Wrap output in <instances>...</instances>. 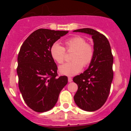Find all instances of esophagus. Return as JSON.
<instances>
[{
    "label": "esophagus",
    "mask_w": 131,
    "mask_h": 131,
    "mask_svg": "<svg viewBox=\"0 0 131 131\" xmlns=\"http://www.w3.org/2000/svg\"><path fill=\"white\" fill-rule=\"evenodd\" d=\"M68 82H72V78H71V77H68Z\"/></svg>",
    "instance_id": "34e87169"
}]
</instances>
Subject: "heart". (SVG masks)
I'll list each match as a JSON object with an SVG mask.
<instances>
[{"mask_svg": "<svg viewBox=\"0 0 131 131\" xmlns=\"http://www.w3.org/2000/svg\"><path fill=\"white\" fill-rule=\"evenodd\" d=\"M64 47L54 43L50 48V54L52 59L59 64L65 60L66 52H73L72 62L65 63L59 67V73L67 76H73L81 71L82 67L91 64L94 57V47L81 36H75L67 39L64 42Z\"/></svg>", "mask_w": 131, "mask_h": 131, "instance_id": "obj_1", "label": "heart"}]
</instances>
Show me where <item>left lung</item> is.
I'll list each match as a JSON object with an SVG mask.
<instances>
[{
  "instance_id": "obj_1",
  "label": "left lung",
  "mask_w": 131,
  "mask_h": 131,
  "mask_svg": "<svg viewBox=\"0 0 131 131\" xmlns=\"http://www.w3.org/2000/svg\"><path fill=\"white\" fill-rule=\"evenodd\" d=\"M92 36L95 50L94 57L84 73L74 77L78 85L74 101L82 110L93 112L106 102L113 78V57L109 41L106 37L92 28L75 30Z\"/></svg>"
}]
</instances>
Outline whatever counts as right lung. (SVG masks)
<instances>
[{"label": "right lung", "instance_id": "right-lung-1", "mask_svg": "<svg viewBox=\"0 0 131 131\" xmlns=\"http://www.w3.org/2000/svg\"><path fill=\"white\" fill-rule=\"evenodd\" d=\"M68 31L40 28L30 34L18 56V85L26 105L37 112L52 109L68 83L67 76L57 77L58 67L50 48Z\"/></svg>", "mask_w": 131, "mask_h": 131}]
</instances>
